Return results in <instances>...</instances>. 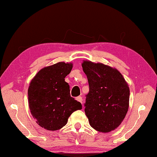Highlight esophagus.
Masks as SVG:
<instances>
[{"label":"esophagus","mask_w":157,"mask_h":157,"mask_svg":"<svg viewBox=\"0 0 157 157\" xmlns=\"http://www.w3.org/2000/svg\"><path fill=\"white\" fill-rule=\"evenodd\" d=\"M76 100L77 101H78V102H81L82 104V98L81 97V96H78V97H77L76 98Z\"/></svg>","instance_id":"obj_1"}]
</instances>
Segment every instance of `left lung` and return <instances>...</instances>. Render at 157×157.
<instances>
[{"mask_svg": "<svg viewBox=\"0 0 157 157\" xmlns=\"http://www.w3.org/2000/svg\"><path fill=\"white\" fill-rule=\"evenodd\" d=\"M82 68L89 82L84 111L93 128L109 132L117 128L129 108V88L122 74L114 68L84 61Z\"/></svg>", "mask_w": 157, "mask_h": 157, "instance_id": "obj_1", "label": "left lung"}]
</instances>
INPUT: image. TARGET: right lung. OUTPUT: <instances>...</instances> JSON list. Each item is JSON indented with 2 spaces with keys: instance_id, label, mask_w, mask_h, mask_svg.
I'll return each mask as SVG.
<instances>
[{
  "instance_id": "right-lung-1",
  "label": "right lung",
  "mask_w": 157,
  "mask_h": 157,
  "mask_svg": "<svg viewBox=\"0 0 157 157\" xmlns=\"http://www.w3.org/2000/svg\"><path fill=\"white\" fill-rule=\"evenodd\" d=\"M72 68V63L58 62L41 69L30 82L28 94L31 114L47 130L62 128L71 113L82 109L81 103L71 96L65 82Z\"/></svg>"
}]
</instances>
